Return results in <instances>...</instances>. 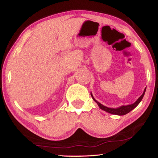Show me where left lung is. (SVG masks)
Wrapping results in <instances>:
<instances>
[{"label": "left lung", "instance_id": "8db88e82", "mask_svg": "<svg viewBox=\"0 0 158 158\" xmlns=\"http://www.w3.org/2000/svg\"><path fill=\"white\" fill-rule=\"evenodd\" d=\"M145 92H146V89H144V91L143 93V94L141 95L140 97L139 98L138 100L136 101L135 103L132 104V105H127V106H120V107L116 108V109L106 107V106L102 105L100 102H98L97 100H95V99L93 98V96L92 94H91V96H92V98L93 99V100H94L95 102L98 104V106H99V107H100L101 109H102V110L105 111L106 112H108V113L112 114L119 115V116H123V115H125V114H127V113H129L130 111H132L133 109H135L136 106H137L139 105V102L141 101V100H142V98L143 97L144 94H145Z\"/></svg>", "mask_w": 158, "mask_h": 158}]
</instances>
